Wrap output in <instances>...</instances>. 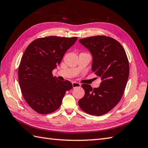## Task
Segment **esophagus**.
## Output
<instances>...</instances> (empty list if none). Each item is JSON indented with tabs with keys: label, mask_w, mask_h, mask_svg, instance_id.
<instances>
[{
	"label": "esophagus",
	"mask_w": 148,
	"mask_h": 148,
	"mask_svg": "<svg viewBox=\"0 0 148 148\" xmlns=\"http://www.w3.org/2000/svg\"><path fill=\"white\" fill-rule=\"evenodd\" d=\"M72 87L74 88H77V87H80L81 86V84L79 83H76V82H72Z\"/></svg>",
	"instance_id": "34e87169"
}]
</instances>
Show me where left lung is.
Here are the masks:
<instances>
[{"label": "left lung", "instance_id": "8db88e82", "mask_svg": "<svg viewBox=\"0 0 148 148\" xmlns=\"http://www.w3.org/2000/svg\"><path fill=\"white\" fill-rule=\"evenodd\" d=\"M79 42L92 54V71L101 83L94 88L83 84L85 93L78 104L88 114L101 116L114 108L123 94L129 76L127 56L121 44L111 37L93 36Z\"/></svg>", "mask_w": 148, "mask_h": 148}]
</instances>
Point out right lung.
<instances>
[{
  "instance_id": "obj_1",
  "label": "right lung",
  "mask_w": 148,
  "mask_h": 148,
  "mask_svg": "<svg viewBox=\"0 0 148 148\" xmlns=\"http://www.w3.org/2000/svg\"><path fill=\"white\" fill-rule=\"evenodd\" d=\"M77 38L49 36L34 40L27 46L18 68L19 84L24 99L40 114H49L61 106L66 91L72 88L67 80L60 81L52 71Z\"/></svg>"
}]
</instances>
